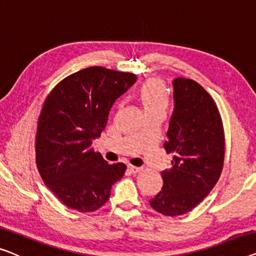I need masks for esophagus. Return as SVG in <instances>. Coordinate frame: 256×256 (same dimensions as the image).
<instances>
[{"mask_svg": "<svg viewBox=\"0 0 256 256\" xmlns=\"http://www.w3.org/2000/svg\"><path fill=\"white\" fill-rule=\"evenodd\" d=\"M128 170L131 171L132 174H138L141 171V168H138V166H128Z\"/></svg>", "mask_w": 256, "mask_h": 256, "instance_id": "esophagus-1", "label": "esophagus"}]
</instances>
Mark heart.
Returning <instances> with one entry per match:
<instances>
[{"mask_svg":"<svg viewBox=\"0 0 256 256\" xmlns=\"http://www.w3.org/2000/svg\"><path fill=\"white\" fill-rule=\"evenodd\" d=\"M136 98L146 114L164 112L168 104V90L161 79L150 78L141 85Z\"/></svg>","mask_w":256,"mask_h":256,"instance_id":"heart-1","label":"heart"}]
</instances>
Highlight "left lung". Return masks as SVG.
Returning <instances> with one entry per match:
<instances>
[{
	"label": "left lung",
	"mask_w": 256,
	"mask_h": 256,
	"mask_svg": "<svg viewBox=\"0 0 256 256\" xmlns=\"http://www.w3.org/2000/svg\"><path fill=\"white\" fill-rule=\"evenodd\" d=\"M172 87L164 142L172 166L162 171V190L150 200L166 216L184 215L199 204L218 180L224 162L222 120L210 95L192 79H174Z\"/></svg>",
	"instance_id": "1"
}]
</instances>
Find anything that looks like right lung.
<instances>
[{"label": "right lung", "mask_w": 256, "mask_h": 256, "mask_svg": "<svg viewBox=\"0 0 256 256\" xmlns=\"http://www.w3.org/2000/svg\"><path fill=\"white\" fill-rule=\"evenodd\" d=\"M136 82L130 72L90 66L63 79L46 98L38 122L36 164L66 207L96 210L123 177L126 166L108 164L93 141L106 128L115 101Z\"/></svg>", "instance_id": "1"}]
</instances>
